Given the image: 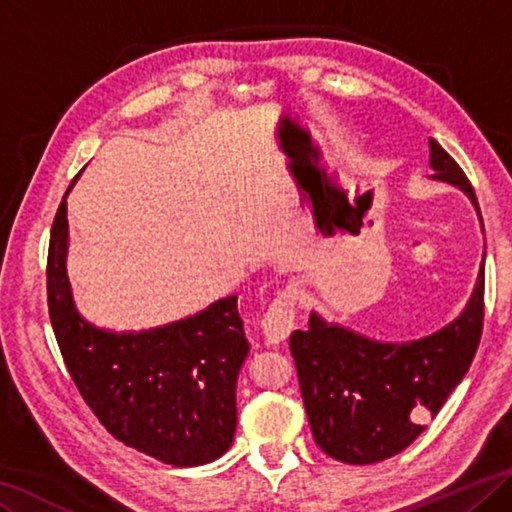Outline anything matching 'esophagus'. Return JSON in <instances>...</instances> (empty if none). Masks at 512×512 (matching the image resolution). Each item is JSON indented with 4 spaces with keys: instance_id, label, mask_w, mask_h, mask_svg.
I'll list each match as a JSON object with an SVG mask.
<instances>
[{
    "instance_id": "obj_1",
    "label": "esophagus",
    "mask_w": 512,
    "mask_h": 512,
    "mask_svg": "<svg viewBox=\"0 0 512 512\" xmlns=\"http://www.w3.org/2000/svg\"><path fill=\"white\" fill-rule=\"evenodd\" d=\"M296 298H298L296 287H287L275 296V300L269 305V310H266L262 319V335H264V342L269 346L282 344L289 337V332L294 330Z\"/></svg>"
}]
</instances>
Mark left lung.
I'll return each mask as SVG.
<instances>
[{"label": "left lung", "instance_id": "obj_1", "mask_svg": "<svg viewBox=\"0 0 512 512\" xmlns=\"http://www.w3.org/2000/svg\"><path fill=\"white\" fill-rule=\"evenodd\" d=\"M428 145L431 180L458 186L478 212L462 168L440 143L431 139ZM483 282L481 262L458 319L415 342H376L310 314V328L296 330L289 348L314 442L323 453L348 465H371L417 440L474 360L483 330Z\"/></svg>", "mask_w": 512, "mask_h": 512}]
</instances>
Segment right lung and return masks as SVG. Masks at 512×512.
Here are the masks:
<instances>
[{
  "mask_svg": "<svg viewBox=\"0 0 512 512\" xmlns=\"http://www.w3.org/2000/svg\"><path fill=\"white\" fill-rule=\"evenodd\" d=\"M72 184L47 255V305L72 380L102 426L145 456L173 467L221 458L237 431V378L250 351L237 296L141 332L93 326L77 310L66 269Z\"/></svg>",
  "mask_w": 512,
  "mask_h": 512,
  "instance_id": "right-lung-1",
  "label": "right lung"
}]
</instances>
